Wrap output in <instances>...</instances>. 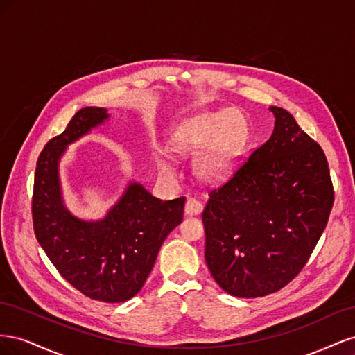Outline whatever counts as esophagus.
<instances>
[{"instance_id": "1", "label": "esophagus", "mask_w": 355, "mask_h": 355, "mask_svg": "<svg viewBox=\"0 0 355 355\" xmlns=\"http://www.w3.org/2000/svg\"><path fill=\"white\" fill-rule=\"evenodd\" d=\"M202 204L196 200V198H188L187 204H185V214L187 216H197V214H200L202 211Z\"/></svg>"}]
</instances>
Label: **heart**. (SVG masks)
<instances>
[{"instance_id":"heart-1","label":"heart","mask_w":355,"mask_h":355,"mask_svg":"<svg viewBox=\"0 0 355 355\" xmlns=\"http://www.w3.org/2000/svg\"><path fill=\"white\" fill-rule=\"evenodd\" d=\"M245 142V123L239 111L225 108L207 112L192 120L170 141V151L184 158L201 157L196 163L198 179L206 184H220L237 164ZM157 170L164 179H173L176 171L163 157L157 158Z\"/></svg>"}]
</instances>
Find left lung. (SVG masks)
Returning a JSON list of instances; mask_svg holds the SVG:
<instances>
[{
    "instance_id": "left-lung-1",
    "label": "left lung",
    "mask_w": 355,
    "mask_h": 355,
    "mask_svg": "<svg viewBox=\"0 0 355 355\" xmlns=\"http://www.w3.org/2000/svg\"><path fill=\"white\" fill-rule=\"evenodd\" d=\"M271 137L209 194L206 263L223 292L259 297L299 274L323 234L333 185L321 146L292 114L270 106Z\"/></svg>"
}]
</instances>
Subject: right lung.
Returning <instances> with one entry per match:
<instances>
[{
  "mask_svg": "<svg viewBox=\"0 0 355 355\" xmlns=\"http://www.w3.org/2000/svg\"><path fill=\"white\" fill-rule=\"evenodd\" d=\"M111 120L87 106L72 116L38 157L32 198L35 237L65 280L102 302H125L139 293L161 244L184 218L185 198L163 201L132 179L101 219H84L67 204L60 161L67 149Z\"/></svg>",
  "mask_w": 355,
  "mask_h": 355,
  "instance_id": "right-lung-1",
  "label": "right lung"
}]
</instances>
